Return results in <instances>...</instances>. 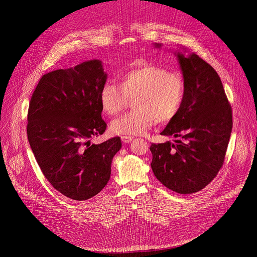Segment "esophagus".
I'll list each match as a JSON object with an SVG mask.
<instances>
[{
  "instance_id": "esophagus-1",
  "label": "esophagus",
  "mask_w": 257,
  "mask_h": 257,
  "mask_svg": "<svg viewBox=\"0 0 257 257\" xmlns=\"http://www.w3.org/2000/svg\"><path fill=\"white\" fill-rule=\"evenodd\" d=\"M120 140H121V142H123V143L128 144V143H130L133 140V138L132 137H121Z\"/></svg>"
}]
</instances>
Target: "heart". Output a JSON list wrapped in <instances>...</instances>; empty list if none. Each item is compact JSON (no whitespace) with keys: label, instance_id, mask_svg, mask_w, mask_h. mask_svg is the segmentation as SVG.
<instances>
[{"label":"heart","instance_id":"b5f03b06","mask_svg":"<svg viewBox=\"0 0 257 257\" xmlns=\"http://www.w3.org/2000/svg\"><path fill=\"white\" fill-rule=\"evenodd\" d=\"M134 110L113 119L110 131L124 137L142 136L155 121L166 123L176 115L185 96L183 77L158 65H145L125 73L119 86L106 82L100 89L99 101L108 115H115L132 98Z\"/></svg>","mask_w":257,"mask_h":257}]
</instances>
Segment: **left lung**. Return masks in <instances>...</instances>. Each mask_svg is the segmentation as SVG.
Listing matches in <instances>:
<instances>
[{
	"label": "left lung",
	"instance_id": "left-lung-1",
	"mask_svg": "<svg viewBox=\"0 0 257 257\" xmlns=\"http://www.w3.org/2000/svg\"><path fill=\"white\" fill-rule=\"evenodd\" d=\"M157 49L161 44H153ZM175 51L185 82L179 112L161 136H173V144H152L151 168L170 190L194 194L204 188L220 171L230 139L232 111L222 81L213 67L195 53Z\"/></svg>",
	"mask_w": 257,
	"mask_h": 257
}]
</instances>
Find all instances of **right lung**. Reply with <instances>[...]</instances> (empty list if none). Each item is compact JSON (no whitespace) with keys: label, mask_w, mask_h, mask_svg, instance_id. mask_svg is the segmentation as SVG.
Wrapping results in <instances>:
<instances>
[{"label":"right lung","mask_w":257,"mask_h":257,"mask_svg":"<svg viewBox=\"0 0 257 257\" xmlns=\"http://www.w3.org/2000/svg\"><path fill=\"white\" fill-rule=\"evenodd\" d=\"M107 74L87 60L42 77L32 94L27 134L37 164L54 188L77 201L99 194L110 179L119 138L90 143L106 130L99 92Z\"/></svg>","instance_id":"1"}]
</instances>
